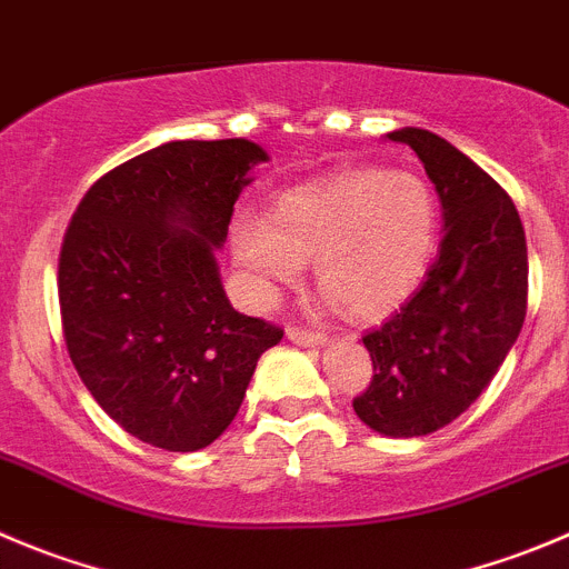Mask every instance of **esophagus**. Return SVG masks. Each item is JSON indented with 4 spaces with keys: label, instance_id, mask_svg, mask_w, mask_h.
Instances as JSON below:
<instances>
[{
    "label": "esophagus",
    "instance_id": "esophagus-1",
    "mask_svg": "<svg viewBox=\"0 0 569 569\" xmlns=\"http://www.w3.org/2000/svg\"><path fill=\"white\" fill-rule=\"evenodd\" d=\"M286 337H289L295 345H326L328 342V337L322 331H311V328H302V326H289L286 328Z\"/></svg>",
    "mask_w": 569,
    "mask_h": 569
}]
</instances>
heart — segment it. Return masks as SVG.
Masks as SVG:
<instances>
[{
    "instance_id": "1",
    "label": "heart",
    "mask_w": 569,
    "mask_h": 569,
    "mask_svg": "<svg viewBox=\"0 0 569 569\" xmlns=\"http://www.w3.org/2000/svg\"><path fill=\"white\" fill-rule=\"evenodd\" d=\"M438 236L440 204L427 179L365 164L286 190L269 216L238 212L232 252L267 300L295 283L311 258L328 300L373 320L416 295Z\"/></svg>"
}]
</instances>
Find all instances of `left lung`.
<instances>
[{"label": "left lung", "instance_id": "8db88e82", "mask_svg": "<svg viewBox=\"0 0 569 569\" xmlns=\"http://www.w3.org/2000/svg\"><path fill=\"white\" fill-rule=\"evenodd\" d=\"M423 162L443 210V241L427 280L362 337L373 379L353 410L373 432H438L477 401L522 331L528 243L511 196L480 164L423 129L390 131Z\"/></svg>", "mask_w": 569, "mask_h": 569}]
</instances>
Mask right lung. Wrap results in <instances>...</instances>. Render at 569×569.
I'll use <instances>...</instances> for the list:
<instances>
[{
	"instance_id": "right-lung-1",
	"label": "right lung",
	"mask_w": 569,
	"mask_h": 569,
	"mask_svg": "<svg viewBox=\"0 0 569 569\" xmlns=\"http://www.w3.org/2000/svg\"><path fill=\"white\" fill-rule=\"evenodd\" d=\"M267 151L177 140L100 177L69 221L58 302L69 359L129 435L196 452L236 418L283 331L230 306L216 249Z\"/></svg>"
}]
</instances>
